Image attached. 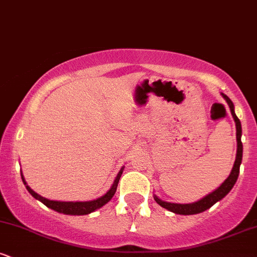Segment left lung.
<instances>
[{"instance_id": "1", "label": "left lung", "mask_w": 257, "mask_h": 257, "mask_svg": "<svg viewBox=\"0 0 257 257\" xmlns=\"http://www.w3.org/2000/svg\"><path fill=\"white\" fill-rule=\"evenodd\" d=\"M222 96L229 106V110H231V113L235 122V128H237V157H235V162H234V166H233L232 172L229 174L228 178L223 181V184L221 185L217 190H215L214 192L208 194V196H205L204 198H202L196 203H191V204H175V203L163 202V200L159 199L157 196H155L156 202H157L161 206H163V208L168 209L169 211H173V213L180 214V215H193V214L202 213V211H205L206 209H209L210 206H213L215 203L222 199L223 197H225L226 194L232 190V187L234 186L235 181H237L238 175H239V167L241 163V157H243V144H241V140H240L241 125H240V120L238 119V117L235 116L234 113V106H233V102L231 101V99H229L227 95H225V94H222Z\"/></svg>"}]
</instances>
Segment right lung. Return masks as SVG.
Listing matches in <instances>:
<instances>
[{"label": "right lung", "mask_w": 257, "mask_h": 257, "mask_svg": "<svg viewBox=\"0 0 257 257\" xmlns=\"http://www.w3.org/2000/svg\"><path fill=\"white\" fill-rule=\"evenodd\" d=\"M122 173H123V168L119 170V173L117 174V178L114 180L113 185H112V187L108 190L107 193L104 194L102 197H100L98 199L90 200V202H57V200H49L47 198H43L42 196L37 194L35 191H32L31 188L26 185L23 174H22V179H23V182L26 185V188H28V191L30 192L31 196L40 200V202H42L46 206L53 209V210L58 211V213L66 214V215H87V214L93 213V211H95L96 209L101 208V206L105 205L107 202H110V199L113 197V194L116 193L117 186H118V181L120 179V175H122Z\"/></svg>", "instance_id": "1"}]
</instances>
